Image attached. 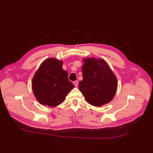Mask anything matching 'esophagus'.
Listing matches in <instances>:
<instances>
[{
	"instance_id": "esophagus-1",
	"label": "esophagus",
	"mask_w": 153,
	"mask_h": 153,
	"mask_svg": "<svg viewBox=\"0 0 153 153\" xmlns=\"http://www.w3.org/2000/svg\"><path fill=\"white\" fill-rule=\"evenodd\" d=\"M73 84L75 85V87H77V85H78V81H75L73 82Z\"/></svg>"
}]
</instances>
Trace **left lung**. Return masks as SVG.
I'll use <instances>...</instances> for the list:
<instances>
[{
	"mask_svg": "<svg viewBox=\"0 0 153 153\" xmlns=\"http://www.w3.org/2000/svg\"><path fill=\"white\" fill-rule=\"evenodd\" d=\"M82 81L79 89L91 105L100 107L109 103L117 90V79L106 61L102 59H83Z\"/></svg>",
	"mask_w": 153,
	"mask_h": 153,
	"instance_id": "1",
	"label": "left lung"
}]
</instances>
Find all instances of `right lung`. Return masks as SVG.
Masks as SVG:
<instances>
[{
  "label": "right lung",
  "mask_w": 153,
  "mask_h": 153,
  "mask_svg": "<svg viewBox=\"0 0 153 153\" xmlns=\"http://www.w3.org/2000/svg\"><path fill=\"white\" fill-rule=\"evenodd\" d=\"M62 61L50 58L39 66L32 79L31 87L35 98L43 105L56 107L65 100L74 87L62 69Z\"/></svg>",
  "instance_id": "obj_1"
}]
</instances>
